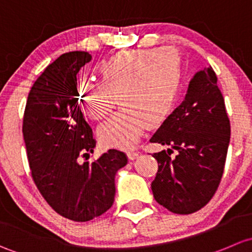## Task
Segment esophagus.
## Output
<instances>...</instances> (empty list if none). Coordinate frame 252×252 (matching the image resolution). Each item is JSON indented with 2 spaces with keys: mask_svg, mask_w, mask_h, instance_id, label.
Masks as SVG:
<instances>
[{
  "mask_svg": "<svg viewBox=\"0 0 252 252\" xmlns=\"http://www.w3.org/2000/svg\"><path fill=\"white\" fill-rule=\"evenodd\" d=\"M126 154H127V157H128L129 160H134L139 157V154H141V153L136 152V150H127Z\"/></svg>",
  "mask_w": 252,
  "mask_h": 252,
  "instance_id": "esophagus-1",
  "label": "esophagus"
}]
</instances>
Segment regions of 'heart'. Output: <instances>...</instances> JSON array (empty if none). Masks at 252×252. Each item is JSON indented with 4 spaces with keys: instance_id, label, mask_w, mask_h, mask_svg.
I'll return each instance as SVG.
<instances>
[{
    "instance_id": "heart-1",
    "label": "heart",
    "mask_w": 252,
    "mask_h": 252,
    "mask_svg": "<svg viewBox=\"0 0 252 252\" xmlns=\"http://www.w3.org/2000/svg\"><path fill=\"white\" fill-rule=\"evenodd\" d=\"M99 82H81L77 99L93 121L109 115L119 97L124 109L98 129L104 147L125 148L145 127L157 128L172 111L181 88V58L170 47L119 52L98 65Z\"/></svg>"
}]
</instances>
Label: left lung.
<instances>
[{"label":"left lung","instance_id":"left-lung-1","mask_svg":"<svg viewBox=\"0 0 252 252\" xmlns=\"http://www.w3.org/2000/svg\"><path fill=\"white\" fill-rule=\"evenodd\" d=\"M230 139L224 99L211 66L196 72L182 104L164 121L152 143L168 145L154 153L155 200L168 211L188 215L203 209L219 188ZM178 150L175 158L170 157Z\"/></svg>","mask_w":252,"mask_h":252}]
</instances>
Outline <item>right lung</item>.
Wrapping results in <instances>:
<instances>
[{
	"mask_svg": "<svg viewBox=\"0 0 252 252\" xmlns=\"http://www.w3.org/2000/svg\"><path fill=\"white\" fill-rule=\"evenodd\" d=\"M88 52L62 54L31 87L23 118L31 177L49 206L65 219L86 222L108 211L115 196V175L125 153L109 149L93 162L95 141L77 99L79 70Z\"/></svg>",
	"mask_w": 252,
	"mask_h": 252,
	"instance_id": "1",
	"label": "right lung"
}]
</instances>
